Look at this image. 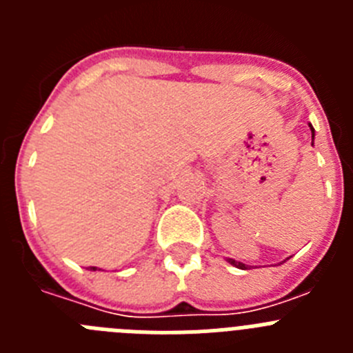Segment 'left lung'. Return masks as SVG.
Wrapping results in <instances>:
<instances>
[{"instance_id": "1", "label": "left lung", "mask_w": 353, "mask_h": 353, "mask_svg": "<svg viewBox=\"0 0 353 353\" xmlns=\"http://www.w3.org/2000/svg\"><path fill=\"white\" fill-rule=\"evenodd\" d=\"M310 127H311V132H313V136H311V138L314 139V129H313V125H311V123H310ZM228 261H230L232 265H235V267H239V269H244V270L248 269V267H245L244 263H240V261H235V260H228Z\"/></svg>"}]
</instances>
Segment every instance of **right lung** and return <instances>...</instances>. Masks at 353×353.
Here are the masks:
<instances>
[{
    "mask_svg": "<svg viewBox=\"0 0 353 353\" xmlns=\"http://www.w3.org/2000/svg\"><path fill=\"white\" fill-rule=\"evenodd\" d=\"M90 270H97V267H90Z\"/></svg>",
    "mask_w": 353,
    "mask_h": 353,
    "instance_id": "obj_1",
    "label": "right lung"
}]
</instances>
